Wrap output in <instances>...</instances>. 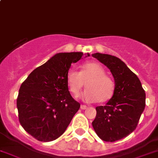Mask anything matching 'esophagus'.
Instances as JSON below:
<instances>
[{
	"label": "esophagus",
	"mask_w": 158,
	"mask_h": 158,
	"mask_svg": "<svg viewBox=\"0 0 158 158\" xmlns=\"http://www.w3.org/2000/svg\"><path fill=\"white\" fill-rule=\"evenodd\" d=\"M80 108H81V110H85V109H87L88 107H87L86 106H85V105H81Z\"/></svg>",
	"instance_id": "1"
}]
</instances>
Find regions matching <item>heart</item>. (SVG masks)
Masks as SVG:
<instances>
[{
	"label": "heart",
	"mask_w": 158,
	"mask_h": 158,
	"mask_svg": "<svg viewBox=\"0 0 158 158\" xmlns=\"http://www.w3.org/2000/svg\"><path fill=\"white\" fill-rule=\"evenodd\" d=\"M78 73L70 69L66 73V83L73 94L77 95L85 82L86 89L79 97L86 102L99 101L104 102L113 96L115 83L113 79L106 75V70L100 63L89 62L83 64Z\"/></svg>",
	"instance_id": "b5f03b06"
}]
</instances>
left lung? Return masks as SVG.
<instances>
[{"mask_svg": "<svg viewBox=\"0 0 158 158\" xmlns=\"http://www.w3.org/2000/svg\"><path fill=\"white\" fill-rule=\"evenodd\" d=\"M92 56L110 70L115 83L111 99L105 106L96 107L93 127L104 141L119 140L137 127L144 110L146 94L138 77L119 58L99 52Z\"/></svg>", "mask_w": 158, "mask_h": 158, "instance_id": "8db88e82", "label": "left lung"}]
</instances>
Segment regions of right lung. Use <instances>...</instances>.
I'll list each match as a JSON object with an SVG mask.
<instances>
[{
	"instance_id": "obj_1",
	"label": "right lung",
	"mask_w": 158,
	"mask_h": 158,
	"mask_svg": "<svg viewBox=\"0 0 158 158\" xmlns=\"http://www.w3.org/2000/svg\"><path fill=\"white\" fill-rule=\"evenodd\" d=\"M89 56L86 53L85 58ZM82 56V52L57 53L21 84L17 99L19 122L39 141L60 137L79 110L80 104L69 91L66 73Z\"/></svg>"
}]
</instances>
